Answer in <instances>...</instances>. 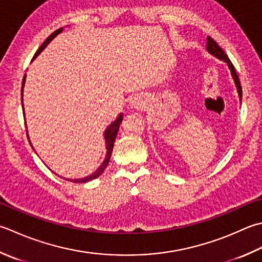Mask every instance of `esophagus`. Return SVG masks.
Returning <instances> with one entry per match:
<instances>
[{
    "label": "esophagus",
    "instance_id": "obj_1",
    "mask_svg": "<svg viewBox=\"0 0 262 262\" xmlns=\"http://www.w3.org/2000/svg\"><path fill=\"white\" fill-rule=\"evenodd\" d=\"M130 106L133 109H136V110H142L143 106H144V103H143V100L141 97L135 96L134 99L130 101Z\"/></svg>",
    "mask_w": 262,
    "mask_h": 262
}]
</instances>
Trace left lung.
<instances>
[{
	"mask_svg": "<svg viewBox=\"0 0 262 262\" xmlns=\"http://www.w3.org/2000/svg\"><path fill=\"white\" fill-rule=\"evenodd\" d=\"M207 50L212 55L217 56V58L224 60L225 62L228 64L229 69H230V73H232V76H233V79L235 81V85H236V89H237L238 95H239V100L242 101V86H241L237 73H236V70H235V67H234V64L232 62H230V60H229V58L227 56V54L224 52V50L217 44L216 40H213L211 37H210V36H208V38H207Z\"/></svg>",
	"mask_w": 262,
	"mask_h": 262,
	"instance_id": "left-lung-1",
	"label": "left lung"
}]
</instances>
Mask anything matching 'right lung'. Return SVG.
<instances>
[{"instance_id": "add662e5", "label": "right lung", "mask_w": 262, "mask_h": 262, "mask_svg": "<svg viewBox=\"0 0 262 262\" xmlns=\"http://www.w3.org/2000/svg\"><path fill=\"white\" fill-rule=\"evenodd\" d=\"M61 32H62V28H59L58 30H55V32H53L52 34H51L48 38H46V40L45 42L39 46V49L37 50V52L35 53V55L33 56V59H32V61L36 58V56H37L40 52H42V51L45 49V46L48 45L51 40H52L56 35L58 34H60ZM25 79H26V74H25V76H24V79H23V87H21V99H23V89H24V84H25ZM24 105V104H23ZM24 112V111H23ZM121 121H122V115H120L119 117L117 118V119L112 122V124L106 128V130H105V133H104V138H105V144H106V156H105V160L103 161V163H102L101 165V167L97 169V170L94 172V173H92V175H90V176H87V177H85V178H80V179H68V181H71V182H74V183H87V182H90V181H92V179H95V178H97L99 177L102 172L104 171V169L106 168V166H107V163H109V160H110V158H111V153H112V150H114V144H115V141H116V137H117V133H118V130H119V126H120V124H121ZM30 144V143H29Z\"/></svg>"}]
</instances>
